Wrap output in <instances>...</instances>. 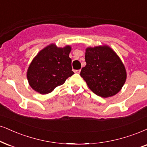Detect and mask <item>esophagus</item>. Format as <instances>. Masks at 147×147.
I'll return each mask as SVG.
<instances>
[{
	"mask_svg": "<svg viewBox=\"0 0 147 147\" xmlns=\"http://www.w3.org/2000/svg\"><path fill=\"white\" fill-rule=\"evenodd\" d=\"M80 72H81V70H75V72H76V73H80Z\"/></svg>",
	"mask_w": 147,
	"mask_h": 147,
	"instance_id": "esophagus-1",
	"label": "esophagus"
}]
</instances>
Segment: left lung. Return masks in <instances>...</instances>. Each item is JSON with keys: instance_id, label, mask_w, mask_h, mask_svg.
I'll use <instances>...</instances> for the list:
<instances>
[{"instance_id": "1", "label": "left lung", "mask_w": 147, "mask_h": 147, "mask_svg": "<svg viewBox=\"0 0 147 147\" xmlns=\"http://www.w3.org/2000/svg\"><path fill=\"white\" fill-rule=\"evenodd\" d=\"M86 66L81 77L96 95L102 98L115 96L125 84L127 72L120 57L107 45L85 49Z\"/></svg>"}]
</instances>
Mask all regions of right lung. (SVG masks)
Instances as JSON below:
<instances>
[{"label":"right lung","instance_id":"obj_1","mask_svg":"<svg viewBox=\"0 0 147 147\" xmlns=\"http://www.w3.org/2000/svg\"><path fill=\"white\" fill-rule=\"evenodd\" d=\"M70 51L71 46L58 47L52 43L37 53L26 74L32 90L40 94H47L73 75L69 57Z\"/></svg>","mask_w":147,"mask_h":147}]
</instances>
